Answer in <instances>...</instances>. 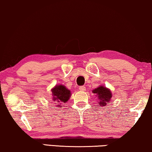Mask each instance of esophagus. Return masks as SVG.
<instances>
[{"mask_svg":"<svg viewBox=\"0 0 152 152\" xmlns=\"http://www.w3.org/2000/svg\"><path fill=\"white\" fill-rule=\"evenodd\" d=\"M79 89H80V91H85V89H86V88H85V86H80V87H79Z\"/></svg>","mask_w":152,"mask_h":152,"instance_id":"obj_1","label":"esophagus"}]
</instances>
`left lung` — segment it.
I'll list each match as a JSON object with an SVG mask.
<instances>
[{
  "label": "left lung",
  "instance_id": "left-lung-1",
  "mask_svg": "<svg viewBox=\"0 0 152 152\" xmlns=\"http://www.w3.org/2000/svg\"><path fill=\"white\" fill-rule=\"evenodd\" d=\"M93 93L96 94V96L99 100L98 104L102 107L105 106L112 97L111 91L104 86H99L96 89H94L93 90Z\"/></svg>",
  "mask_w": 152,
  "mask_h": 152
}]
</instances>
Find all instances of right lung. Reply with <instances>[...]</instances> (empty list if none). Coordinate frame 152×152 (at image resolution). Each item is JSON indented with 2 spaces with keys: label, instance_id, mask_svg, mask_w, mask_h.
I'll use <instances>...</instances> for the list:
<instances>
[{
  "label": "right lung",
  "instance_id": "right-lung-1",
  "mask_svg": "<svg viewBox=\"0 0 152 152\" xmlns=\"http://www.w3.org/2000/svg\"><path fill=\"white\" fill-rule=\"evenodd\" d=\"M52 99L54 101L59 103H65L68 101L71 96V91L66 88L65 86L62 85H58L52 89ZM61 104H59L58 107H61Z\"/></svg>",
  "mask_w": 152,
  "mask_h": 152
}]
</instances>
